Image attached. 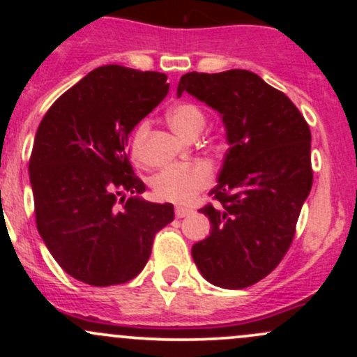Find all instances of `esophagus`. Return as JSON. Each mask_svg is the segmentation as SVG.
I'll return each instance as SVG.
<instances>
[{"label": "esophagus", "mask_w": 357, "mask_h": 357, "mask_svg": "<svg viewBox=\"0 0 357 357\" xmlns=\"http://www.w3.org/2000/svg\"><path fill=\"white\" fill-rule=\"evenodd\" d=\"M176 218H184V216L191 215L192 210L191 208H186V206H176Z\"/></svg>", "instance_id": "34e87169"}]
</instances>
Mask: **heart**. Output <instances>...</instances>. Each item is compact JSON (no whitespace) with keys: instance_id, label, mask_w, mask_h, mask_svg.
Here are the masks:
<instances>
[{"instance_id":"b5f03b06","label":"heart","mask_w":357,"mask_h":357,"mask_svg":"<svg viewBox=\"0 0 357 357\" xmlns=\"http://www.w3.org/2000/svg\"><path fill=\"white\" fill-rule=\"evenodd\" d=\"M167 121L178 134L184 137H196L206 124V116L196 104L181 102L167 112ZM149 132V121H141L132 134L130 153L137 162L142 161V144ZM213 183V169L208 162L192 161L186 165L165 167L153 178L155 198L162 202L186 204L196 198L199 191L206 190Z\"/></svg>"}]
</instances>
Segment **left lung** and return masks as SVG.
<instances>
[{"mask_svg": "<svg viewBox=\"0 0 357 357\" xmlns=\"http://www.w3.org/2000/svg\"><path fill=\"white\" fill-rule=\"evenodd\" d=\"M183 92L218 110L230 144L210 191L216 203L199 210L211 233L192 247V260L210 284L245 289L275 270L296 236L314 179L309 124L284 92L248 70L190 72Z\"/></svg>", "mask_w": 357, "mask_h": 357, "instance_id": "1", "label": "left lung"}]
</instances>
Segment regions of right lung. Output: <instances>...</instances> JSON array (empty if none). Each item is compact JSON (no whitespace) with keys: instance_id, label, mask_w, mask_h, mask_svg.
I'll use <instances>...</instances> for the list:
<instances>
[{"instance_id":"right-lung-1","label":"right lung","mask_w":357,"mask_h":357,"mask_svg":"<svg viewBox=\"0 0 357 357\" xmlns=\"http://www.w3.org/2000/svg\"><path fill=\"white\" fill-rule=\"evenodd\" d=\"M166 73L104 65L53 102L30 155L36 228L56 264L84 284H126L146 267L173 204L139 198L129 134L166 97ZM129 192L130 199L123 195Z\"/></svg>"}]
</instances>
